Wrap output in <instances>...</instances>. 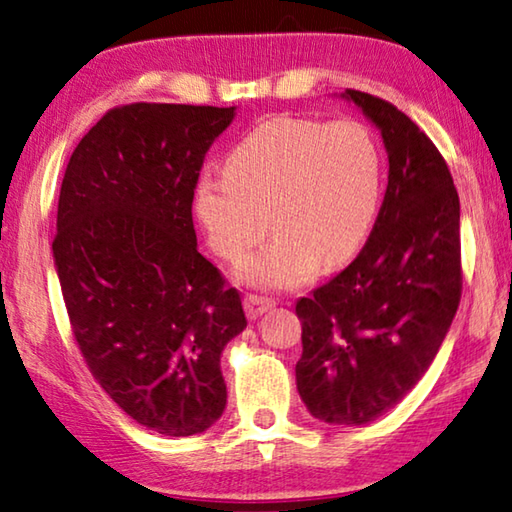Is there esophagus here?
<instances>
[{
  "label": "esophagus",
  "instance_id": "esophagus-1",
  "mask_svg": "<svg viewBox=\"0 0 512 512\" xmlns=\"http://www.w3.org/2000/svg\"><path fill=\"white\" fill-rule=\"evenodd\" d=\"M244 307H246V314L250 320H255L268 311L271 307H275V298H268V296H257V293H248L244 298Z\"/></svg>",
  "mask_w": 512,
  "mask_h": 512
}]
</instances>
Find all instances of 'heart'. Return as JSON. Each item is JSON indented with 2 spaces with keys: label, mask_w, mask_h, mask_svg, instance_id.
<instances>
[{
  "label": "heart",
  "mask_w": 512,
  "mask_h": 512,
  "mask_svg": "<svg viewBox=\"0 0 512 512\" xmlns=\"http://www.w3.org/2000/svg\"><path fill=\"white\" fill-rule=\"evenodd\" d=\"M384 189L377 135L359 119L318 121L280 115L255 126L225 158V173H203L194 210L210 246L228 262L250 255L268 230L273 239L244 266L262 289H293L320 262L339 264L368 239Z\"/></svg>",
  "instance_id": "obj_1"
}]
</instances>
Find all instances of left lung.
Segmentation results:
<instances>
[{"label": "left lung", "instance_id": "obj_1", "mask_svg": "<svg viewBox=\"0 0 512 512\" xmlns=\"http://www.w3.org/2000/svg\"><path fill=\"white\" fill-rule=\"evenodd\" d=\"M375 121L388 187L361 253L300 298L296 381L318 420L368 424L418 384L461 302V203L443 155L391 101L345 90Z\"/></svg>", "mask_w": 512, "mask_h": 512}]
</instances>
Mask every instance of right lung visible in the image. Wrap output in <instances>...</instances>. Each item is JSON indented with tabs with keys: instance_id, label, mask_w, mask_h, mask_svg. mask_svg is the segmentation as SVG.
<instances>
[{
	"instance_id": "add662e5",
	"label": "right lung",
	"mask_w": 512,
	"mask_h": 512,
	"mask_svg": "<svg viewBox=\"0 0 512 512\" xmlns=\"http://www.w3.org/2000/svg\"><path fill=\"white\" fill-rule=\"evenodd\" d=\"M235 108L126 103L76 146L58 198L54 262L69 325L119 409L194 436L228 400L221 352L244 332L235 287L198 253L194 189Z\"/></svg>"
}]
</instances>
